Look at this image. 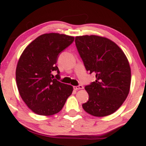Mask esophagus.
Wrapping results in <instances>:
<instances>
[{
	"mask_svg": "<svg viewBox=\"0 0 146 146\" xmlns=\"http://www.w3.org/2000/svg\"><path fill=\"white\" fill-rule=\"evenodd\" d=\"M74 90H79V89H83V86L82 85H78V86H74Z\"/></svg>",
	"mask_w": 146,
	"mask_h": 146,
	"instance_id": "obj_1",
	"label": "esophagus"
}]
</instances>
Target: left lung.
Wrapping results in <instances>:
<instances>
[{
  "label": "left lung",
  "mask_w": 146,
  "mask_h": 146,
  "mask_svg": "<svg viewBox=\"0 0 146 146\" xmlns=\"http://www.w3.org/2000/svg\"><path fill=\"white\" fill-rule=\"evenodd\" d=\"M75 43L86 70L96 80L84 87L89 101L84 111L97 117L108 116L118 110L130 91L131 72L123 50L109 38L96 35L76 36Z\"/></svg>",
  "instance_id": "obj_1"
}]
</instances>
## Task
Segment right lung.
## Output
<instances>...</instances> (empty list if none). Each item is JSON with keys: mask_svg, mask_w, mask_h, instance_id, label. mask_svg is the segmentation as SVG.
Returning a JSON list of instances; mask_svg holds the SVG:
<instances>
[{"mask_svg": "<svg viewBox=\"0 0 146 146\" xmlns=\"http://www.w3.org/2000/svg\"><path fill=\"white\" fill-rule=\"evenodd\" d=\"M74 37L59 33L44 34L30 42L21 53L16 68L17 89L25 104L41 116H51L63 108L73 87L53 78L52 72L59 53L71 44Z\"/></svg>", "mask_w": 146, "mask_h": 146, "instance_id": "right-lung-1", "label": "right lung"}]
</instances>
